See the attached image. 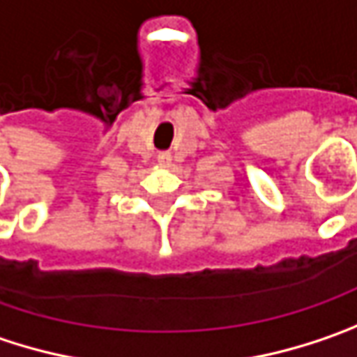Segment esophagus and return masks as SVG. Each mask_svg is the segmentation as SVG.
Here are the masks:
<instances>
[{
  "instance_id": "34e87169",
  "label": "esophagus",
  "mask_w": 357,
  "mask_h": 357,
  "mask_svg": "<svg viewBox=\"0 0 357 357\" xmlns=\"http://www.w3.org/2000/svg\"><path fill=\"white\" fill-rule=\"evenodd\" d=\"M170 162H172V156H170V152H158V165L170 166Z\"/></svg>"
}]
</instances>
